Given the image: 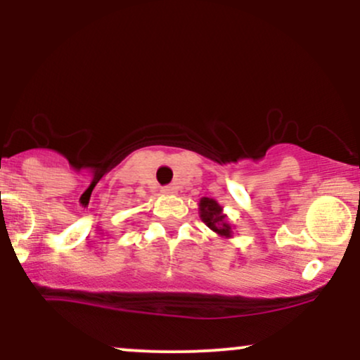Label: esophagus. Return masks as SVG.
<instances>
[{"label": "esophagus", "instance_id": "34e87169", "mask_svg": "<svg viewBox=\"0 0 360 360\" xmlns=\"http://www.w3.org/2000/svg\"><path fill=\"white\" fill-rule=\"evenodd\" d=\"M162 193H164V194H176V193H177V188H176V186H172V184L164 186Z\"/></svg>", "mask_w": 360, "mask_h": 360}]
</instances>
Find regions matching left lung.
Segmentation results:
<instances>
[{
    "mask_svg": "<svg viewBox=\"0 0 360 360\" xmlns=\"http://www.w3.org/2000/svg\"><path fill=\"white\" fill-rule=\"evenodd\" d=\"M200 217L210 230H213L218 237L232 238L233 226L226 220V214L223 213V206L214 201L213 198H201L200 200Z\"/></svg>",
    "mask_w": 360,
    "mask_h": 360,
    "instance_id": "left-lung-1",
    "label": "left lung"
}]
</instances>
